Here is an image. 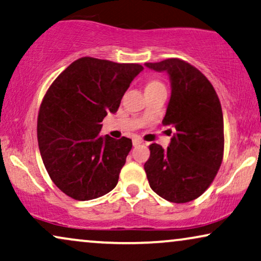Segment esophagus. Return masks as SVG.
I'll list each match as a JSON object with an SVG mask.
<instances>
[{"mask_svg": "<svg viewBox=\"0 0 261 261\" xmlns=\"http://www.w3.org/2000/svg\"><path fill=\"white\" fill-rule=\"evenodd\" d=\"M133 143H134V145H135V147H137V145H140V144H142V140H141V138H134Z\"/></svg>", "mask_w": 261, "mask_h": 261, "instance_id": "obj_1", "label": "esophagus"}]
</instances>
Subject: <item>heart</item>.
I'll use <instances>...</instances> for the list:
<instances>
[{"instance_id":"1","label":"heart","mask_w":261,"mask_h":261,"mask_svg":"<svg viewBox=\"0 0 261 261\" xmlns=\"http://www.w3.org/2000/svg\"><path fill=\"white\" fill-rule=\"evenodd\" d=\"M158 86H162V83L159 82V81H151V82L148 83L147 88H150V87H158Z\"/></svg>"}]
</instances>
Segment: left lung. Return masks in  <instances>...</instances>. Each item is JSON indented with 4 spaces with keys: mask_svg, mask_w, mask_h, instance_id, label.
I'll return each instance as SVG.
<instances>
[{
    "mask_svg": "<svg viewBox=\"0 0 261 261\" xmlns=\"http://www.w3.org/2000/svg\"><path fill=\"white\" fill-rule=\"evenodd\" d=\"M166 71L171 99L163 125L175 128L167 149L149 145L144 171L151 190L172 203H187L201 196L216 176L223 159V113L213 85L185 61L169 58L145 63Z\"/></svg>",
    "mask_w": 261,
    "mask_h": 261,
    "instance_id": "8db88e82",
    "label": "left lung"
}]
</instances>
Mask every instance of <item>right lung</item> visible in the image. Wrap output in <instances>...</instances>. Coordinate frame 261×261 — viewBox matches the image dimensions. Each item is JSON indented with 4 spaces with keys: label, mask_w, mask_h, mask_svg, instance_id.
<instances>
[{
    "label": "right lung",
    "mask_w": 261,
    "mask_h": 261,
    "mask_svg": "<svg viewBox=\"0 0 261 261\" xmlns=\"http://www.w3.org/2000/svg\"><path fill=\"white\" fill-rule=\"evenodd\" d=\"M141 64L93 57L72 62L55 80L38 114V144L55 185L76 200L95 199L117 186L133 148L130 138L100 136Z\"/></svg>",
    "instance_id": "add662e5"
}]
</instances>
